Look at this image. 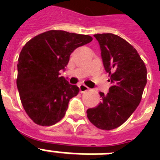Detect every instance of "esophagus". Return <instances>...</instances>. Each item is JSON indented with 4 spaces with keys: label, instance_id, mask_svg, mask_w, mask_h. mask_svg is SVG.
<instances>
[{
    "label": "esophagus",
    "instance_id": "1",
    "mask_svg": "<svg viewBox=\"0 0 160 160\" xmlns=\"http://www.w3.org/2000/svg\"><path fill=\"white\" fill-rule=\"evenodd\" d=\"M79 88H80V93H85V92H86L87 90H89V88H88L86 85H83V84H81V85H79Z\"/></svg>",
    "mask_w": 160,
    "mask_h": 160
}]
</instances>
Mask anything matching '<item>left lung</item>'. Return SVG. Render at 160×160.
Here are the masks:
<instances>
[{"mask_svg": "<svg viewBox=\"0 0 160 160\" xmlns=\"http://www.w3.org/2000/svg\"><path fill=\"white\" fill-rule=\"evenodd\" d=\"M94 36L100 44L112 86L106 95L100 92L101 102L86 113L95 126L110 130L124 124L139 105L147 83V69L134 46L119 36L104 33Z\"/></svg>", "mask_w": 160, "mask_h": 160, "instance_id": "obj_1", "label": "left lung"}]
</instances>
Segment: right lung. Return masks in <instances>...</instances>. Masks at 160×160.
Returning <instances> with one entry per match:
<instances>
[{
	"label": "right lung",
	"instance_id": "add662e5",
	"mask_svg": "<svg viewBox=\"0 0 160 160\" xmlns=\"http://www.w3.org/2000/svg\"><path fill=\"white\" fill-rule=\"evenodd\" d=\"M92 40L88 35L52 30L24 46L17 63L16 85L24 109L36 124L51 126L65 116L69 101L80 89L60 76V71L65 70L75 49Z\"/></svg>",
	"mask_w": 160,
	"mask_h": 160
}]
</instances>
